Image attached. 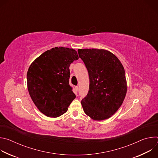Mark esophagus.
Listing matches in <instances>:
<instances>
[{
  "instance_id": "esophagus-1",
  "label": "esophagus",
  "mask_w": 158,
  "mask_h": 158,
  "mask_svg": "<svg viewBox=\"0 0 158 158\" xmlns=\"http://www.w3.org/2000/svg\"><path fill=\"white\" fill-rule=\"evenodd\" d=\"M75 91H76V94H77V91H78V86H76V87H75Z\"/></svg>"
}]
</instances>
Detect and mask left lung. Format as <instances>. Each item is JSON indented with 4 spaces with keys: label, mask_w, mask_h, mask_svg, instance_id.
Returning <instances> with one entry per match:
<instances>
[{
    "label": "left lung",
    "mask_w": 158,
    "mask_h": 158,
    "mask_svg": "<svg viewBox=\"0 0 158 158\" xmlns=\"http://www.w3.org/2000/svg\"><path fill=\"white\" fill-rule=\"evenodd\" d=\"M89 76V91L81 104L85 114L95 121L114 115L127 93L124 67L119 59L106 49H78Z\"/></svg>",
    "instance_id": "left-lung-1"
}]
</instances>
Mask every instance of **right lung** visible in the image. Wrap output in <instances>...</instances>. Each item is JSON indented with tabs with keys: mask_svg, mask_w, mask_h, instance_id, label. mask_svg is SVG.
<instances>
[{
	"mask_svg": "<svg viewBox=\"0 0 158 158\" xmlns=\"http://www.w3.org/2000/svg\"><path fill=\"white\" fill-rule=\"evenodd\" d=\"M79 59L74 49L52 48L36 58L27 74L29 95L42 114L57 118L76 98L69 85L70 64Z\"/></svg>",
	"mask_w": 158,
	"mask_h": 158,
	"instance_id": "add662e5",
	"label": "right lung"
}]
</instances>
